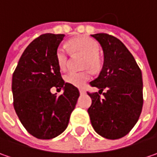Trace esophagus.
<instances>
[{
    "label": "esophagus",
    "instance_id": "obj_1",
    "mask_svg": "<svg viewBox=\"0 0 157 157\" xmlns=\"http://www.w3.org/2000/svg\"><path fill=\"white\" fill-rule=\"evenodd\" d=\"M79 91H80V94H81V95L85 94L86 93V90H83V89H80V90H79Z\"/></svg>",
    "mask_w": 157,
    "mask_h": 157
}]
</instances>
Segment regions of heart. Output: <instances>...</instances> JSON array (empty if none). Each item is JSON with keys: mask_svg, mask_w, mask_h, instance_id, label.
I'll return each instance as SVG.
<instances>
[{"mask_svg": "<svg viewBox=\"0 0 157 157\" xmlns=\"http://www.w3.org/2000/svg\"><path fill=\"white\" fill-rule=\"evenodd\" d=\"M72 51L85 56L83 62L84 69H90L93 72H98L101 69V60L99 59L100 46L98 42L88 37H80L72 39L68 43ZM69 52L65 46L59 47L56 59L59 67L65 70L68 66ZM92 77L91 72L86 70L83 72H69L66 75V82L75 87H83Z\"/></svg>", "mask_w": 157, "mask_h": 157, "instance_id": "1", "label": "heart"}]
</instances>
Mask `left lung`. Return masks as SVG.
I'll return each mask as SVG.
<instances>
[{
  "label": "left lung",
  "mask_w": 157,
  "mask_h": 157,
  "mask_svg": "<svg viewBox=\"0 0 157 157\" xmlns=\"http://www.w3.org/2000/svg\"><path fill=\"white\" fill-rule=\"evenodd\" d=\"M91 37L101 44L105 61L98 77L90 82L99 91L88 92L92 100L88 113L99 135L116 140L129 133L140 117L143 105L141 71L119 39L106 33ZM104 89L106 91L103 93Z\"/></svg>",
  "instance_id": "1"
}]
</instances>
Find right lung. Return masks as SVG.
<instances>
[{"mask_svg":"<svg viewBox=\"0 0 157 157\" xmlns=\"http://www.w3.org/2000/svg\"><path fill=\"white\" fill-rule=\"evenodd\" d=\"M64 34L46 33L35 38L23 52L12 76L14 109L32 136L49 140L67 127L80 93L61 77L56 53ZM64 89L52 94L51 89Z\"/></svg>","mask_w":157,"mask_h":157,"instance_id":"obj_1","label":"right lung"}]
</instances>
